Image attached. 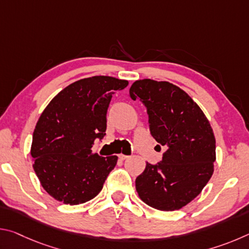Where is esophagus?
<instances>
[{
    "label": "esophagus",
    "instance_id": "1",
    "mask_svg": "<svg viewBox=\"0 0 249 249\" xmlns=\"http://www.w3.org/2000/svg\"><path fill=\"white\" fill-rule=\"evenodd\" d=\"M119 157H120V159H122V160H125V159H127V158H128V156L123 155V154H120V155H119Z\"/></svg>",
    "mask_w": 249,
    "mask_h": 249
}]
</instances>
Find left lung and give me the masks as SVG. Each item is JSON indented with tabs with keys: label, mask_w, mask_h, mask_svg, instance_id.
I'll list each match as a JSON object with an SVG mask.
<instances>
[{
	"label": "left lung",
	"mask_w": 249,
	"mask_h": 249,
	"mask_svg": "<svg viewBox=\"0 0 249 249\" xmlns=\"http://www.w3.org/2000/svg\"><path fill=\"white\" fill-rule=\"evenodd\" d=\"M148 114L150 134L162 160L146 163L135 181L138 196L147 205L160 211H176L196 197L214 171L215 137L199 105L179 87L167 81L142 79L129 89Z\"/></svg>",
	"instance_id": "obj_1"
}]
</instances>
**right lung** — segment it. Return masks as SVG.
<instances>
[{"label":"right lung","mask_w":249,"mask_h":249,"mask_svg":"<svg viewBox=\"0 0 249 249\" xmlns=\"http://www.w3.org/2000/svg\"><path fill=\"white\" fill-rule=\"evenodd\" d=\"M128 86L107 75L78 80L59 92L34 129L31 155L40 184L53 199L75 205L99 195L117 156L92 154L107 130L112 95Z\"/></svg>","instance_id":"1"}]
</instances>
